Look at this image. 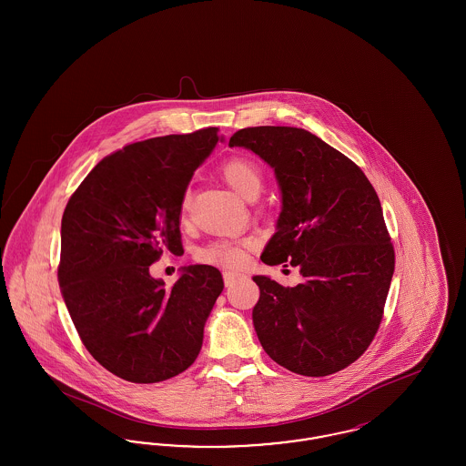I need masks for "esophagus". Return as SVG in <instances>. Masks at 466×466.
Segmentation results:
<instances>
[{
  "mask_svg": "<svg viewBox=\"0 0 466 466\" xmlns=\"http://www.w3.org/2000/svg\"><path fill=\"white\" fill-rule=\"evenodd\" d=\"M239 278H241L239 272H234V270H225V272H223V283H225V287L234 285Z\"/></svg>",
  "mask_w": 466,
  "mask_h": 466,
  "instance_id": "34e87169",
  "label": "esophagus"
}]
</instances>
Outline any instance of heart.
<instances>
[{
    "label": "heart",
    "mask_w": 466,
    "mask_h": 466,
    "mask_svg": "<svg viewBox=\"0 0 466 466\" xmlns=\"http://www.w3.org/2000/svg\"><path fill=\"white\" fill-rule=\"evenodd\" d=\"M222 177L225 183L244 200H255L264 187V175L257 162L246 158V157H234L228 162H225L222 167ZM188 208V198H185L181 204L183 215ZM251 248L249 239L243 241H218V243L208 244L200 248L196 258L200 264L220 267H241L248 251Z\"/></svg>",
    "instance_id": "obj_1"
}]
</instances>
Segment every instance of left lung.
Masks as SVG:
<instances>
[{
    "label": "left lung",
    "instance_id": "1",
    "mask_svg": "<svg viewBox=\"0 0 466 466\" xmlns=\"http://www.w3.org/2000/svg\"><path fill=\"white\" fill-rule=\"evenodd\" d=\"M230 147L274 169L283 208L262 253L299 267L285 289L255 276L253 325L267 355L295 374L323 377L351 365L374 340L395 270V249L369 177L351 158L299 127H246Z\"/></svg>",
    "mask_w": 466,
    "mask_h": 466
}]
</instances>
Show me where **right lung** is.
<instances>
[{
    "instance_id": "obj_1",
    "label": "right lung",
    "mask_w": 466,
    "mask_h": 466,
    "mask_svg": "<svg viewBox=\"0 0 466 466\" xmlns=\"http://www.w3.org/2000/svg\"><path fill=\"white\" fill-rule=\"evenodd\" d=\"M218 139V127H206L127 145L105 157L67 200L59 287L87 351L129 382L187 370L222 293V274L211 266L183 267L171 289L150 276L166 249H181L187 187Z\"/></svg>"
}]
</instances>
